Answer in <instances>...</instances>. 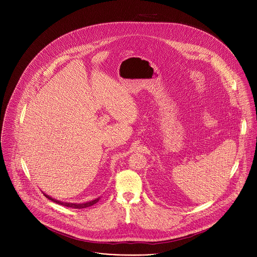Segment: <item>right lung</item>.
<instances>
[{"label": "right lung", "instance_id": "right-lung-1", "mask_svg": "<svg viewBox=\"0 0 257 257\" xmlns=\"http://www.w3.org/2000/svg\"><path fill=\"white\" fill-rule=\"evenodd\" d=\"M45 194V193H44ZM45 196L47 198H49L50 200L58 203V204H61L63 206H67V207H72V208H85V207H88V206H91L93 204H95L98 200H99V197L98 198H95L91 201H87V202H84V203H71V202H63V201H60V200H57V199H54L53 197L45 194Z\"/></svg>", "mask_w": 257, "mask_h": 257}]
</instances>
